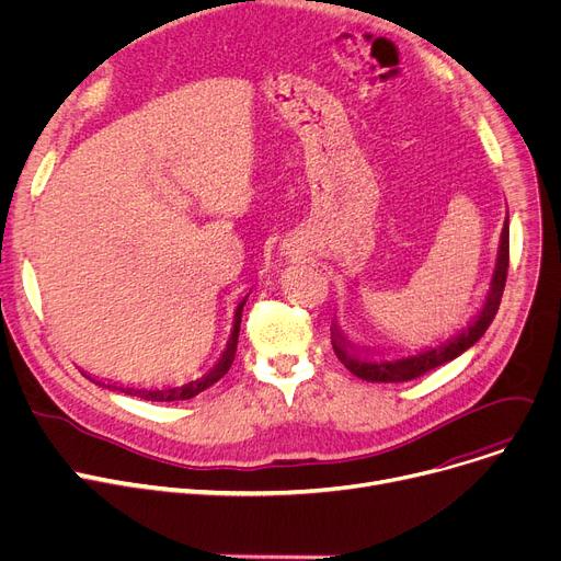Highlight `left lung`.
Wrapping results in <instances>:
<instances>
[{"mask_svg":"<svg viewBox=\"0 0 561 561\" xmlns=\"http://www.w3.org/2000/svg\"><path fill=\"white\" fill-rule=\"evenodd\" d=\"M507 267H510V215L505 217L503 224V233H501V244H499V257H496V267H493V276L489 283V291L484 296V304L478 310V314L469 321L467 328L457 331L453 337L446 342L431 346V348H421L412 355L403 357H385L380 352L371 348H357L353 346L344 333L340 331L337 321L331 325V342L335 348V355L342 359V365L357 378L369 380V382H405L414 380L427 371H433L446 362L455 359L457 355H462L469 351L489 328L499 312L501 299H503V289H505V278H507Z\"/></svg>","mask_w":561,"mask_h":561,"instance_id":"1","label":"left lung"}]
</instances>
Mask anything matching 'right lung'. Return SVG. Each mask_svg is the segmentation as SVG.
Here are the masks:
<instances>
[{
    "label": "right lung",
    "instance_id": "1",
    "mask_svg": "<svg viewBox=\"0 0 561 561\" xmlns=\"http://www.w3.org/2000/svg\"><path fill=\"white\" fill-rule=\"evenodd\" d=\"M249 299V294L244 296V299L240 301V306L236 308V317H233V331H230V337L226 342V348L221 351L219 359L213 365V369H208L202 378L196 380H190L185 385H179V387H162V389H145V387H130V385H115V382H104V380H94L90 378L88 374H83L85 378H90L92 382L102 385L111 391H122V393H128V397H138V399H145V401H156V403H170V401H187V399H194L196 393H202L204 389L213 387L219 378L226 376V371L230 369V365H233L236 359V351H238V337H240V323H242V308Z\"/></svg>",
    "mask_w": 561,
    "mask_h": 561
}]
</instances>
